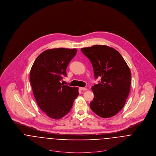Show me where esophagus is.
I'll return each instance as SVG.
<instances>
[{"mask_svg": "<svg viewBox=\"0 0 156 156\" xmlns=\"http://www.w3.org/2000/svg\"><path fill=\"white\" fill-rule=\"evenodd\" d=\"M80 89L81 90H87V88H80Z\"/></svg>", "mask_w": 156, "mask_h": 156, "instance_id": "1", "label": "esophagus"}]
</instances>
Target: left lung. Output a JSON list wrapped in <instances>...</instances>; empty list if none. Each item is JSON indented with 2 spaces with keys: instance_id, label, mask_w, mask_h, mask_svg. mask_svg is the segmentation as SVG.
Segmentation results:
<instances>
[{
  "instance_id": "8db88e82",
  "label": "left lung",
  "mask_w": 156,
  "mask_h": 156,
  "mask_svg": "<svg viewBox=\"0 0 156 156\" xmlns=\"http://www.w3.org/2000/svg\"><path fill=\"white\" fill-rule=\"evenodd\" d=\"M92 65L95 79L101 81L92 87L94 97L91 110L101 118H110L120 111L130 92L131 72L121 54L113 48L94 45L81 48Z\"/></svg>"
}]
</instances>
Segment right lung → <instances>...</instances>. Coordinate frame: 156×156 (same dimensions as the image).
Returning <instances> with one entry per match:
<instances>
[{"label": "right lung", "mask_w": 156, "mask_h": 156, "mask_svg": "<svg viewBox=\"0 0 156 156\" xmlns=\"http://www.w3.org/2000/svg\"><path fill=\"white\" fill-rule=\"evenodd\" d=\"M76 48H51L41 53L30 71V82L39 108L50 118L59 119L70 111L79 95L78 88L60 82L67 76L68 64L76 55Z\"/></svg>", "instance_id": "1"}]
</instances>
